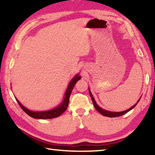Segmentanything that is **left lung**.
Wrapping results in <instances>:
<instances>
[{
    "instance_id": "left-lung-1",
    "label": "left lung",
    "mask_w": 155,
    "mask_h": 155,
    "mask_svg": "<svg viewBox=\"0 0 155 155\" xmlns=\"http://www.w3.org/2000/svg\"><path fill=\"white\" fill-rule=\"evenodd\" d=\"M88 91H89L90 95H91V97L92 100V102H93L94 107V108H96V110H97L99 113H100L101 115H103L104 116H107V117H114L121 116V115H124L125 114H127V113L129 112V110H131V109H133V108H134L136 106H137L138 102L140 101V98H141V97H140L139 98V100H138L137 102L134 105L132 106V107H131V108H128L127 110H123V111H120V112H114V111H109V110H105V109H103V108H101L100 107H99V106L97 105V102L95 101V100H94V99L93 96H92V94L91 93V91H90L89 88H88Z\"/></svg>"
}]
</instances>
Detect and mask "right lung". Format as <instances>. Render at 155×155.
<instances>
[{
  "label": "right lung",
  "instance_id": "obj_1",
  "mask_svg": "<svg viewBox=\"0 0 155 155\" xmlns=\"http://www.w3.org/2000/svg\"><path fill=\"white\" fill-rule=\"evenodd\" d=\"M81 77H80L78 74H77V75H75L74 77L72 78V79L70 81L68 87H67V90L65 91V93H64L63 101H62V102L60 104L58 107L52 108V109L51 110H44V111H33V110L28 109V108L24 107V106L20 103V101H18L17 98H16V100H17V102L18 104H19L21 108L24 110V112L26 113V114L28 115L29 116L33 117V118L51 119V118H54V117H57L60 116L61 114H63V113L66 110L69 104V101H70V97L71 92L73 90V87H74L75 84H77L78 81L81 79Z\"/></svg>",
  "mask_w": 155,
  "mask_h": 155
}]
</instances>
